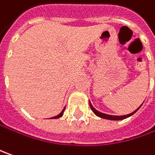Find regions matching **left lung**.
<instances>
[{
  "label": "left lung",
  "mask_w": 155,
  "mask_h": 155,
  "mask_svg": "<svg viewBox=\"0 0 155 155\" xmlns=\"http://www.w3.org/2000/svg\"><path fill=\"white\" fill-rule=\"evenodd\" d=\"M89 104H90V107H91L92 110L94 112V114L97 115V116L99 117H102V118H104V119H110V120H123V119H125V118H127V117H129L132 116L134 113H136V111L140 109V107H141V106H140L138 109H136L135 111H133V112L130 113V114L124 115V116H111V115L104 114V113H101V112L98 111L97 110L94 109V107H93V105H92V104H91L90 102H89Z\"/></svg>",
  "instance_id": "1"
}]
</instances>
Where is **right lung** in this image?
Instances as JSON below:
<instances>
[{
	"label": "right lung",
	"instance_id": "1",
	"mask_svg": "<svg viewBox=\"0 0 155 155\" xmlns=\"http://www.w3.org/2000/svg\"><path fill=\"white\" fill-rule=\"evenodd\" d=\"M64 110H65V108H64V109L61 110V112L60 113V114L57 115V116H56V117H51V118H58V117H61V116L63 115V112H64Z\"/></svg>",
	"mask_w": 155,
	"mask_h": 155
}]
</instances>
